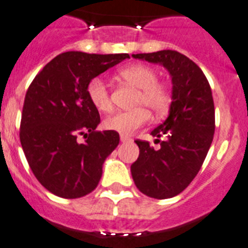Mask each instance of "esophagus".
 Instances as JSON below:
<instances>
[{"label":"esophagus","mask_w":248,"mask_h":248,"mask_svg":"<svg viewBox=\"0 0 248 248\" xmlns=\"http://www.w3.org/2000/svg\"><path fill=\"white\" fill-rule=\"evenodd\" d=\"M120 139H121V142H127V141H130V139H128L127 136H124V135H121Z\"/></svg>","instance_id":"34e87169"}]
</instances>
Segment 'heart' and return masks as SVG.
<instances>
[{"mask_svg":"<svg viewBox=\"0 0 248 248\" xmlns=\"http://www.w3.org/2000/svg\"><path fill=\"white\" fill-rule=\"evenodd\" d=\"M120 76L124 81L139 89L134 102V107L138 108L110 114L103 121V126L106 130L130 135L148 122L149 113L146 109L154 116H162L166 113L170 108V90L163 84L156 82L158 72L150 66L141 63L127 66L121 70ZM86 94L90 103L100 112H108L112 108L109 92L102 78H94L90 80L86 86Z\"/></svg>","mask_w":248,"mask_h":248,"instance_id":"heart-1","label":"heart"}]
</instances>
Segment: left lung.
I'll use <instances>...</instances> for the list:
<instances>
[{"label": "left lung", "mask_w": 248, "mask_h": 248, "mask_svg": "<svg viewBox=\"0 0 248 248\" xmlns=\"http://www.w3.org/2000/svg\"><path fill=\"white\" fill-rule=\"evenodd\" d=\"M132 57L162 65L172 78L168 117L152 131L156 141L166 139L158 150L136 140L140 154L131 166L132 180L142 194L170 199L190 185L210 149L215 130L213 94L201 68L180 52L164 49Z\"/></svg>", "instance_id": "obj_1"}]
</instances>
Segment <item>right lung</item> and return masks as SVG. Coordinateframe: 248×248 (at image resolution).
<instances>
[{"label": "right lung", "instance_id": "1", "mask_svg": "<svg viewBox=\"0 0 248 248\" xmlns=\"http://www.w3.org/2000/svg\"><path fill=\"white\" fill-rule=\"evenodd\" d=\"M127 53L58 54L35 76L24 100L20 142L40 185L56 196L78 199L95 190L107 156L117 148L116 131H95L99 112L86 86ZM78 134L86 141L78 143Z\"/></svg>", "mask_w": 248, "mask_h": 248}]
</instances>
